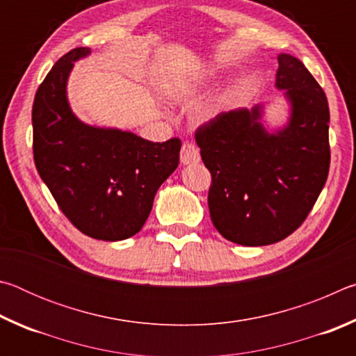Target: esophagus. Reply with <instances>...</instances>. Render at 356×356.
I'll return each instance as SVG.
<instances>
[{
    "mask_svg": "<svg viewBox=\"0 0 356 356\" xmlns=\"http://www.w3.org/2000/svg\"><path fill=\"white\" fill-rule=\"evenodd\" d=\"M200 149H197L193 143H184L182 149H180V161H182V165H195L200 163Z\"/></svg>",
    "mask_w": 356,
    "mask_h": 356,
    "instance_id": "obj_1",
    "label": "esophagus"
}]
</instances>
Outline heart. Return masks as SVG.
Segmentation results:
<instances>
[{
	"mask_svg": "<svg viewBox=\"0 0 356 356\" xmlns=\"http://www.w3.org/2000/svg\"><path fill=\"white\" fill-rule=\"evenodd\" d=\"M215 76L216 75L213 72H204V74H200L190 78V80L182 81L172 89V97L182 102H188L191 99H195L204 88H207L209 84L213 81ZM227 100L229 99L226 94H220L218 97H215L212 102H209L206 106L201 108L200 113H197V118L204 120V122H206V120H212L213 118L218 116L222 110H225L227 105Z\"/></svg>",
	"mask_w": 356,
	"mask_h": 356,
	"instance_id": "1",
	"label": "heart"
}]
</instances>
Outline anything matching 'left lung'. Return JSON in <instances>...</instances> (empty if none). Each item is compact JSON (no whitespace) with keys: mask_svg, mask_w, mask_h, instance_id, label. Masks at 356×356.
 <instances>
[{"mask_svg":"<svg viewBox=\"0 0 356 356\" xmlns=\"http://www.w3.org/2000/svg\"><path fill=\"white\" fill-rule=\"evenodd\" d=\"M276 88L291 116L284 127H264L262 105L221 113L196 130L212 174L210 218L222 237L245 246L280 242L314 207L330 170L328 100L300 59L278 55Z\"/></svg>","mask_w":356,"mask_h":356,"instance_id":"left-lung-1","label":"left lung"}]
</instances>
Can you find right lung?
Here are the masks:
<instances>
[{
    "label": "right lung",
    "mask_w": 356,
    "mask_h": 356,
    "mask_svg": "<svg viewBox=\"0 0 356 356\" xmlns=\"http://www.w3.org/2000/svg\"><path fill=\"white\" fill-rule=\"evenodd\" d=\"M88 47L64 55L33 104V152L40 179L72 225L118 242L141 231L160 185L179 165L180 140H143L131 131L94 127L70 110L67 80Z\"/></svg>",
    "instance_id": "right-lung-1"
}]
</instances>
